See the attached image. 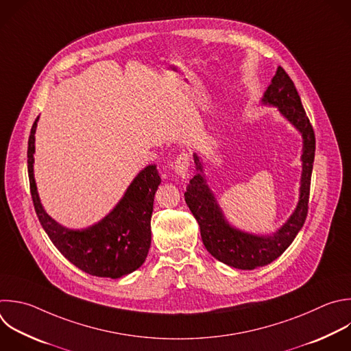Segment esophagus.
Masks as SVG:
<instances>
[{
	"label": "esophagus",
	"instance_id": "obj_1",
	"mask_svg": "<svg viewBox=\"0 0 351 351\" xmlns=\"http://www.w3.org/2000/svg\"><path fill=\"white\" fill-rule=\"evenodd\" d=\"M189 165H190V157L187 153H180L175 162H173V171L175 173L182 178V179H186L189 176Z\"/></svg>",
	"mask_w": 351,
	"mask_h": 351
}]
</instances>
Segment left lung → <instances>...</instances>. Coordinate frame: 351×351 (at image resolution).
<instances>
[{
  "mask_svg": "<svg viewBox=\"0 0 351 351\" xmlns=\"http://www.w3.org/2000/svg\"><path fill=\"white\" fill-rule=\"evenodd\" d=\"M262 101L278 107V111L303 136L300 195L298 206L287 223L273 236H254L231 227L204 179L202 165L197 154H194V162L199 172L190 180L184 193L186 204L199 224L206 251L219 262L241 270L266 266L281 256L298 236L308 212L315 136L296 86L281 66L277 69Z\"/></svg>",
  "mask_w": 351,
  "mask_h": 351,
  "instance_id": "8db88e82",
  "label": "left lung"
}]
</instances>
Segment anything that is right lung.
Listing matches in <instances>:
<instances>
[{
	"instance_id": "add662e5",
	"label": "right lung",
	"mask_w": 351,
	"mask_h": 351,
	"mask_svg": "<svg viewBox=\"0 0 351 351\" xmlns=\"http://www.w3.org/2000/svg\"><path fill=\"white\" fill-rule=\"evenodd\" d=\"M37 121L38 117L27 147L30 193L38 220L53 245L69 262L90 276L120 278L139 269L152 244L153 202L161 183L157 167L149 165L139 172L121 201L99 223L82 230L66 228L44 210L37 193L33 173Z\"/></svg>"
}]
</instances>
